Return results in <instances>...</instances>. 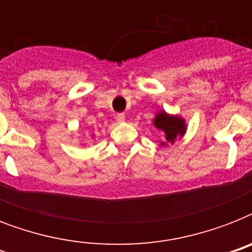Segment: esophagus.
Segmentation results:
<instances>
[{
    "label": "esophagus",
    "mask_w": 252,
    "mask_h": 252,
    "mask_svg": "<svg viewBox=\"0 0 252 252\" xmlns=\"http://www.w3.org/2000/svg\"><path fill=\"white\" fill-rule=\"evenodd\" d=\"M115 119H116V122H118V123H123V122H124V120H126V115H124V114H118V115H116V118H115Z\"/></svg>",
    "instance_id": "1"
}]
</instances>
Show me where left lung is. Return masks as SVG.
I'll use <instances>...</instances> for the list:
<instances>
[{
    "label": "left lung",
    "instance_id": "obj_1",
    "mask_svg": "<svg viewBox=\"0 0 252 252\" xmlns=\"http://www.w3.org/2000/svg\"><path fill=\"white\" fill-rule=\"evenodd\" d=\"M156 128L165 132L166 141L174 142L178 137H182L186 132V122L180 116L166 114L165 111H161L156 115L153 120ZM162 145H166V142H162Z\"/></svg>",
    "mask_w": 252,
    "mask_h": 252
}]
</instances>
